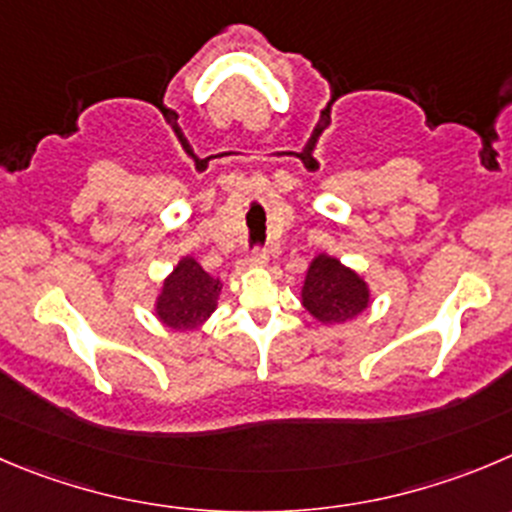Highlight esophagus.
Masks as SVG:
<instances>
[{"label": "esophagus", "mask_w": 512, "mask_h": 512, "mask_svg": "<svg viewBox=\"0 0 512 512\" xmlns=\"http://www.w3.org/2000/svg\"><path fill=\"white\" fill-rule=\"evenodd\" d=\"M266 261H269V256H266L264 248H251L246 256V264L248 266H264Z\"/></svg>", "instance_id": "34e87169"}]
</instances>
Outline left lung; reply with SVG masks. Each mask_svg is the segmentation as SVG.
I'll return each mask as SVG.
<instances>
[{
  "label": "left lung",
  "mask_w": 512,
  "mask_h": 512,
  "mask_svg": "<svg viewBox=\"0 0 512 512\" xmlns=\"http://www.w3.org/2000/svg\"><path fill=\"white\" fill-rule=\"evenodd\" d=\"M301 301L321 324H344L367 309L369 289L352 269L321 253L306 271Z\"/></svg>",
  "instance_id": "1"
}]
</instances>
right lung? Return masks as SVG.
I'll list each match as a JSON object with an SVG mask.
<instances>
[{"mask_svg":"<svg viewBox=\"0 0 512 512\" xmlns=\"http://www.w3.org/2000/svg\"><path fill=\"white\" fill-rule=\"evenodd\" d=\"M221 281L208 276L196 259H183L165 279L155 314L168 329L193 332L216 309Z\"/></svg>","mask_w":512,"mask_h":512,"instance_id":"right-lung-1","label":"right lung"}]
</instances>
